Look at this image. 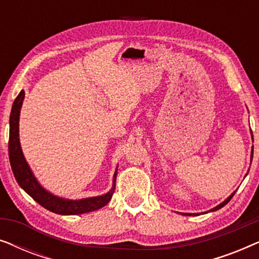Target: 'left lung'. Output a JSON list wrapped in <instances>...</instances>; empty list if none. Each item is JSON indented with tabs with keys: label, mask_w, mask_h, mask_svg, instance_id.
<instances>
[{
	"label": "left lung",
	"mask_w": 259,
	"mask_h": 259,
	"mask_svg": "<svg viewBox=\"0 0 259 259\" xmlns=\"http://www.w3.org/2000/svg\"><path fill=\"white\" fill-rule=\"evenodd\" d=\"M251 134H252V132H251ZM252 141H253V137H252ZM252 157H253V146H252V150H251V160H252ZM247 175V173H246ZM235 193H236V191L235 192H232L231 194H230V196L226 198V199L223 201V203H221L219 205H217V206L215 207H213V208H211V210H208V211H206V212H201V213H207V212H212V211H217V210H219V208H222L223 206H225L226 204L229 203L230 200H231V198L235 196ZM183 215H198V214H200V213H182Z\"/></svg>",
	"instance_id": "obj_1"
}]
</instances>
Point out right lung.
Returning a JSON list of instances; mask_svg holds the SVG:
<instances>
[{
	"mask_svg": "<svg viewBox=\"0 0 259 259\" xmlns=\"http://www.w3.org/2000/svg\"><path fill=\"white\" fill-rule=\"evenodd\" d=\"M24 99V91H21L17 95L15 101H14L12 112H10L9 119V160L12 166L14 177L19 185L33 198L35 201H37L41 206H44L47 210L54 212L58 214L69 215V214H82L87 212L97 211L99 208L104 207L111 200L115 189V180L116 172L115 169L114 176H113V185L112 189L107 193L102 196L83 198V199H66V198L58 197L52 192H49L44 186L38 183L36 177L34 176L30 166L24 158L22 148L20 144V134H19V121H20V112L22 107ZM118 168V167H116Z\"/></svg>",
	"mask_w": 259,
	"mask_h": 259,
	"instance_id": "right-lung-1",
	"label": "right lung"
}]
</instances>
